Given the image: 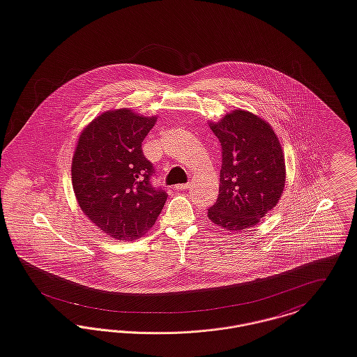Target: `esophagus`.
<instances>
[{"mask_svg": "<svg viewBox=\"0 0 357 357\" xmlns=\"http://www.w3.org/2000/svg\"><path fill=\"white\" fill-rule=\"evenodd\" d=\"M188 188H190V185H188V184H177V185L174 187V190H176V191H178V192L185 191V190H188Z\"/></svg>", "mask_w": 357, "mask_h": 357, "instance_id": "obj_1", "label": "esophagus"}]
</instances>
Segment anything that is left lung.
<instances>
[{"label":"left lung","instance_id":"8db88e82","mask_svg":"<svg viewBox=\"0 0 357 357\" xmlns=\"http://www.w3.org/2000/svg\"><path fill=\"white\" fill-rule=\"evenodd\" d=\"M210 128L222 147L220 194L208 220L225 230L255 227L285 187V158L277 135L258 116L236 109Z\"/></svg>","mask_w":357,"mask_h":357}]
</instances>
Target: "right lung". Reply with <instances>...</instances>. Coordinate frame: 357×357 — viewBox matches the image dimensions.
<instances>
[{"label": "right lung", "instance_id": "right-lung-1", "mask_svg": "<svg viewBox=\"0 0 357 357\" xmlns=\"http://www.w3.org/2000/svg\"><path fill=\"white\" fill-rule=\"evenodd\" d=\"M157 117L130 109L109 110L79 136L72 160V187L82 211L106 236L133 241L162 211L167 194L151 184L153 163L142 143Z\"/></svg>", "mask_w": 357, "mask_h": 357}]
</instances>
